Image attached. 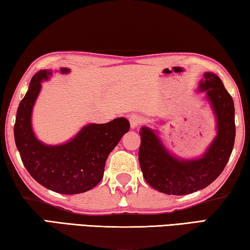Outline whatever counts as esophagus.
I'll return each instance as SVG.
<instances>
[{"mask_svg":"<svg viewBox=\"0 0 250 250\" xmlns=\"http://www.w3.org/2000/svg\"><path fill=\"white\" fill-rule=\"evenodd\" d=\"M129 121H130L131 128L134 129V128H137L138 125H140L142 124L143 118L140 115H137V113H132V115H131L129 118Z\"/></svg>","mask_w":250,"mask_h":250,"instance_id":"obj_1","label":"esophagus"}]
</instances>
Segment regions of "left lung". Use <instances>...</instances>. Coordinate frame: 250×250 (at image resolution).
<instances>
[{"mask_svg": "<svg viewBox=\"0 0 250 250\" xmlns=\"http://www.w3.org/2000/svg\"><path fill=\"white\" fill-rule=\"evenodd\" d=\"M198 91L205 92L216 119L214 140L198 158L181 159L168 151L155 130L140 129L139 162L146 183L167 195H186L208 186L221 175L235 142V108L231 96L214 73H204Z\"/></svg>", "mask_w": 250, "mask_h": 250, "instance_id": "8db88e82", "label": "left lung"}]
</instances>
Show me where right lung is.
<instances>
[{
    "label": "right lung",
    "mask_w": 250,
    "mask_h": 250,
    "mask_svg": "<svg viewBox=\"0 0 250 250\" xmlns=\"http://www.w3.org/2000/svg\"><path fill=\"white\" fill-rule=\"evenodd\" d=\"M69 71L67 67H62L58 73ZM52 76L53 70L42 69L29 83L16 113L15 145L24 167L34 180L50 191L74 195L89 191L101 181L108 155L122 135L128 132L130 124L125 118L101 125L89 124L62 145H45L34 133L32 113L42 83Z\"/></svg>",
    "instance_id": "add662e5"
}]
</instances>
